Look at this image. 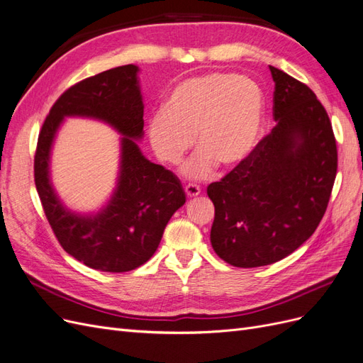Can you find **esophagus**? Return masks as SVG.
I'll return each instance as SVG.
<instances>
[{"label":"esophagus","mask_w":363,"mask_h":363,"mask_svg":"<svg viewBox=\"0 0 363 363\" xmlns=\"http://www.w3.org/2000/svg\"><path fill=\"white\" fill-rule=\"evenodd\" d=\"M184 192H186L187 198H195V196H198L201 194V189H199L196 184H187L184 187Z\"/></svg>","instance_id":"34e87169"}]
</instances>
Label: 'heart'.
I'll use <instances>...</instances> for the list:
<instances>
[{"label": "heart", "instance_id": "obj_1", "mask_svg": "<svg viewBox=\"0 0 363 363\" xmlns=\"http://www.w3.org/2000/svg\"><path fill=\"white\" fill-rule=\"evenodd\" d=\"M264 123V95L249 77L208 72L179 83L164 108L147 122V138L159 161L179 165L194 146L198 153L183 168L189 180L211 177L217 165L230 171L253 153Z\"/></svg>", "mask_w": 363, "mask_h": 363}]
</instances>
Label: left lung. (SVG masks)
<instances>
[{
  "instance_id": "8db88e82",
  "label": "left lung",
  "mask_w": 363,
  "mask_h": 363,
  "mask_svg": "<svg viewBox=\"0 0 363 363\" xmlns=\"http://www.w3.org/2000/svg\"><path fill=\"white\" fill-rule=\"evenodd\" d=\"M275 128L250 157L207 189L211 245L229 265L277 262L320 223L337 176V143L325 107L307 84L269 67Z\"/></svg>"
}]
</instances>
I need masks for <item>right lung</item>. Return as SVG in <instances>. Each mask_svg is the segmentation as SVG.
<instances>
[{
	"label": "right lung",
	"instance_id": "add662e5",
	"mask_svg": "<svg viewBox=\"0 0 363 363\" xmlns=\"http://www.w3.org/2000/svg\"><path fill=\"white\" fill-rule=\"evenodd\" d=\"M138 71L137 65H122L71 86L43 123L34 159L35 187L57 241L79 262L104 272H126L146 264L171 216L186 202L180 180L150 162L137 143L144 135ZM65 117L103 121L121 135L116 187L98 212L69 211L52 187L51 149Z\"/></svg>",
	"mask_w": 363,
	"mask_h": 363
}]
</instances>
